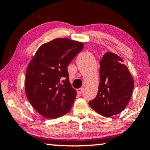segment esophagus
Listing matches in <instances>:
<instances>
[{
    "label": "esophagus",
    "instance_id": "1",
    "mask_svg": "<svg viewBox=\"0 0 150 150\" xmlns=\"http://www.w3.org/2000/svg\"><path fill=\"white\" fill-rule=\"evenodd\" d=\"M76 91H77V93H78V94H81V93H82V88H78V89L76 90Z\"/></svg>",
    "mask_w": 150,
    "mask_h": 150
}]
</instances>
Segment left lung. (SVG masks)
I'll return each mask as SVG.
<instances>
[{
	"instance_id": "left-lung-1",
	"label": "left lung",
	"mask_w": 150,
	"mask_h": 150,
	"mask_svg": "<svg viewBox=\"0 0 150 150\" xmlns=\"http://www.w3.org/2000/svg\"><path fill=\"white\" fill-rule=\"evenodd\" d=\"M134 81L123 59L107 52L100 62V84L97 95L89 105L106 117L120 113L125 109L132 95Z\"/></svg>"
}]
</instances>
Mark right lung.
<instances>
[{
  "label": "right lung",
  "mask_w": 150,
  "mask_h": 150,
  "mask_svg": "<svg viewBox=\"0 0 150 150\" xmlns=\"http://www.w3.org/2000/svg\"><path fill=\"white\" fill-rule=\"evenodd\" d=\"M84 47V43L57 38L43 43L30 61L25 77V94L41 116L56 119L70 111L76 96L68 66Z\"/></svg>",
  "instance_id": "obj_1"
}]
</instances>
